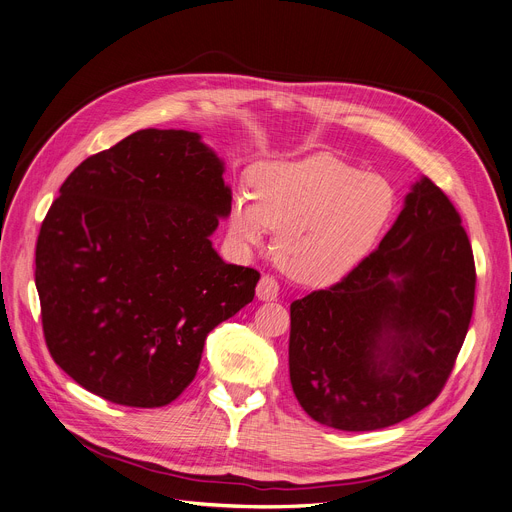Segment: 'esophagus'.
Masks as SVG:
<instances>
[{"label": "esophagus", "mask_w": 512, "mask_h": 512, "mask_svg": "<svg viewBox=\"0 0 512 512\" xmlns=\"http://www.w3.org/2000/svg\"><path fill=\"white\" fill-rule=\"evenodd\" d=\"M256 297L260 299V302H275V299L279 297V283L268 275L262 277L256 287Z\"/></svg>", "instance_id": "1"}]
</instances>
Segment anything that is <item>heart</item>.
<instances>
[{
  "label": "heart",
  "mask_w": 512,
  "mask_h": 512,
  "mask_svg": "<svg viewBox=\"0 0 512 512\" xmlns=\"http://www.w3.org/2000/svg\"><path fill=\"white\" fill-rule=\"evenodd\" d=\"M252 194L233 198L229 231L246 248L275 229L279 266L297 283L345 281L374 252L395 215L397 196L384 177L330 157L268 161L250 175Z\"/></svg>",
  "instance_id": "heart-1"
}]
</instances>
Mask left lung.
I'll return each instance as SVG.
<instances>
[{"label": "left lung", "instance_id": "obj_1", "mask_svg": "<svg viewBox=\"0 0 512 512\" xmlns=\"http://www.w3.org/2000/svg\"><path fill=\"white\" fill-rule=\"evenodd\" d=\"M473 297V252L457 208L419 177L355 273L291 304L289 378L299 405L345 432L422 411L453 372Z\"/></svg>", "mask_w": 512, "mask_h": 512}]
</instances>
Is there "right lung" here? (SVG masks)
<instances>
[{"label": "right lung", "instance_id": "add662e5", "mask_svg": "<svg viewBox=\"0 0 512 512\" xmlns=\"http://www.w3.org/2000/svg\"><path fill=\"white\" fill-rule=\"evenodd\" d=\"M202 136L140 130L82 161L41 225L35 283L55 364L90 393L163 407L194 380L210 330L254 299L258 270L210 242L231 213Z\"/></svg>", "mask_w": 512, "mask_h": 512}]
</instances>
